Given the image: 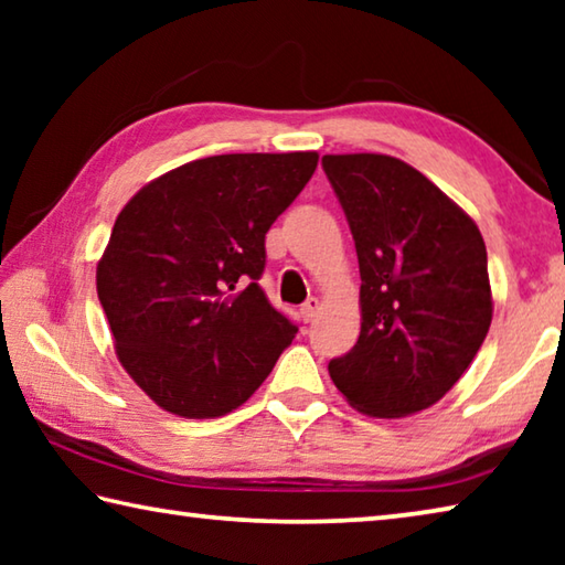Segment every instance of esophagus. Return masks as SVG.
Segmentation results:
<instances>
[{"label":"esophagus","mask_w":565,"mask_h":565,"mask_svg":"<svg viewBox=\"0 0 565 565\" xmlns=\"http://www.w3.org/2000/svg\"><path fill=\"white\" fill-rule=\"evenodd\" d=\"M319 309H321V301H319V299H309V301H306V303L301 306V319H303L306 323L313 321V319H317Z\"/></svg>","instance_id":"34e87169"}]
</instances>
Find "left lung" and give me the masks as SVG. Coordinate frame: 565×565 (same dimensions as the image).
<instances>
[{"label":"left lung","mask_w":565,"mask_h":565,"mask_svg":"<svg viewBox=\"0 0 565 565\" xmlns=\"http://www.w3.org/2000/svg\"><path fill=\"white\" fill-rule=\"evenodd\" d=\"M356 244L361 333L329 361L361 414H418L454 388L489 333L493 299L483 236L434 181L386 154H327Z\"/></svg>","instance_id":"8db88e82"}]
</instances>
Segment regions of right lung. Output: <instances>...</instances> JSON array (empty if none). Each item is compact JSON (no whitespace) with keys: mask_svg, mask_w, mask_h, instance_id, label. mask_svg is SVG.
Wrapping results in <instances>:
<instances>
[{"mask_svg":"<svg viewBox=\"0 0 565 565\" xmlns=\"http://www.w3.org/2000/svg\"><path fill=\"white\" fill-rule=\"evenodd\" d=\"M317 164V151L196 159L119 212L97 294L119 363L169 414L238 408L294 341L299 329L256 281L266 232Z\"/></svg>","mask_w":565,"mask_h":565,"instance_id":"add662e5","label":"right lung"}]
</instances>
